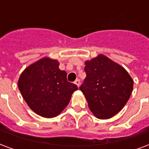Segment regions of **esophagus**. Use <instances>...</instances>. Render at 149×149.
Returning <instances> with one entry per match:
<instances>
[{
	"label": "esophagus",
	"instance_id": "esophagus-1",
	"mask_svg": "<svg viewBox=\"0 0 149 149\" xmlns=\"http://www.w3.org/2000/svg\"><path fill=\"white\" fill-rule=\"evenodd\" d=\"M74 84H76V85L77 86V87H79V86H80V80H75V82H74Z\"/></svg>",
	"mask_w": 149,
	"mask_h": 149
}]
</instances>
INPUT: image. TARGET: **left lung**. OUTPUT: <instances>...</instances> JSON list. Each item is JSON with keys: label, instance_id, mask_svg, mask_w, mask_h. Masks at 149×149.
<instances>
[{"label": "left lung", "instance_id": "left-lung-1", "mask_svg": "<svg viewBox=\"0 0 149 149\" xmlns=\"http://www.w3.org/2000/svg\"><path fill=\"white\" fill-rule=\"evenodd\" d=\"M84 64L87 76L80 91L97 118H111L126 104L133 91V80L122 65L103 54Z\"/></svg>", "mask_w": 149, "mask_h": 149}]
</instances>
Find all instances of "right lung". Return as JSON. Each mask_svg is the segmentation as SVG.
<instances>
[{"instance_id":"add662e5","label":"right lung","mask_w":149,"mask_h":149,"mask_svg":"<svg viewBox=\"0 0 149 149\" xmlns=\"http://www.w3.org/2000/svg\"><path fill=\"white\" fill-rule=\"evenodd\" d=\"M19 90L30 108L39 116H58L69 104L77 86L67 81V73L58 61L42 58L24 69L18 80Z\"/></svg>"}]
</instances>
